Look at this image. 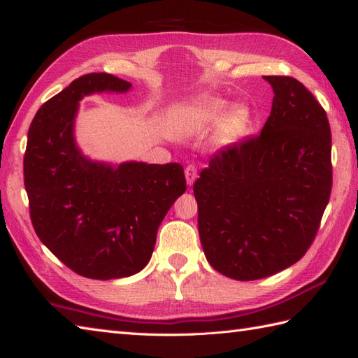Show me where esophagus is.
<instances>
[{"mask_svg":"<svg viewBox=\"0 0 358 358\" xmlns=\"http://www.w3.org/2000/svg\"><path fill=\"white\" fill-rule=\"evenodd\" d=\"M185 175H186V183H187V186H192L195 178H197V167H195L194 164L186 166Z\"/></svg>","mask_w":358,"mask_h":358,"instance_id":"34e87169","label":"esophagus"}]
</instances>
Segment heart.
<instances>
[{"instance_id": "1", "label": "heart", "mask_w": 358, "mask_h": 358, "mask_svg": "<svg viewBox=\"0 0 358 358\" xmlns=\"http://www.w3.org/2000/svg\"><path fill=\"white\" fill-rule=\"evenodd\" d=\"M228 108V101L222 97H206L178 110L173 117V131L178 136H191L213 125ZM250 113L247 107L236 103L220 119L215 130V141L227 145L233 144L247 131Z\"/></svg>"}]
</instances>
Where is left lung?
Wrapping results in <instances>:
<instances>
[{"label": "left lung", "instance_id": "1", "mask_svg": "<svg viewBox=\"0 0 358 358\" xmlns=\"http://www.w3.org/2000/svg\"><path fill=\"white\" fill-rule=\"evenodd\" d=\"M275 97L261 135L215 153L194 185L213 268L237 281L275 275L312 245L332 189L324 108L289 76H264Z\"/></svg>", "mask_w": 358, "mask_h": 358}]
</instances>
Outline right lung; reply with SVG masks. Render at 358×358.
<instances>
[{
	"label": "right lung",
	"instance_id": "right-lung-1",
	"mask_svg": "<svg viewBox=\"0 0 358 358\" xmlns=\"http://www.w3.org/2000/svg\"><path fill=\"white\" fill-rule=\"evenodd\" d=\"M131 83L91 73L41 105L27 131L24 187L38 239L77 275L127 278L155 248L159 223L186 191L178 163L110 164L76 144L79 102L94 93H127Z\"/></svg>",
	"mask_w": 358,
	"mask_h": 358
}]
</instances>
